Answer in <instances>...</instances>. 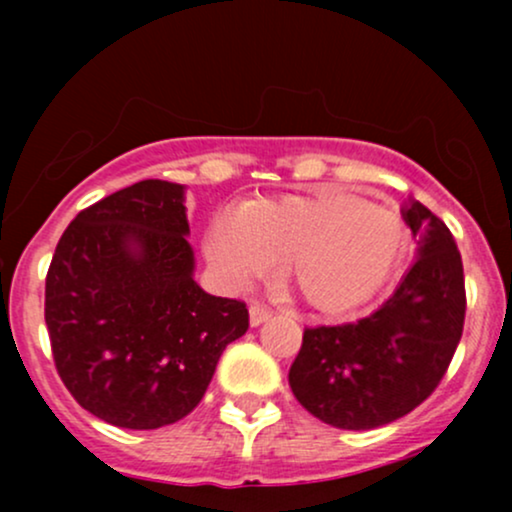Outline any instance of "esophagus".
<instances>
[{
	"label": "esophagus",
	"mask_w": 512,
	"mask_h": 512,
	"mask_svg": "<svg viewBox=\"0 0 512 512\" xmlns=\"http://www.w3.org/2000/svg\"><path fill=\"white\" fill-rule=\"evenodd\" d=\"M269 317H272V310L269 308H264V305H260V303L250 305V325L252 327L262 325V322H267Z\"/></svg>",
	"instance_id": "34e87169"
}]
</instances>
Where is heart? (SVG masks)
<instances>
[{
    "label": "heart",
    "instance_id": "obj_1",
    "mask_svg": "<svg viewBox=\"0 0 512 512\" xmlns=\"http://www.w3.org/2000/svg\"><path fill=\"white\" fill-rule=\"evenodd\" d=\"M209 260L243 286L286 264L305 303L339 315L366 303L407 250V228L395 211L342 187L286 195L219 214L204 238Z\"/></svg>",
    "mask_w": 512,
    "mask_h": 512
}]
</instances>
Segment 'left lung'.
I'll return each instance as SVG.
<instances>
[{
    "label": "left lung",
    "instance_id": "left-lung-1",
    "mask_svg": "<svg viewBox=\"0 0 512 512\" xmlns=\"http://www.w3.org/2000/svg\"><path fill=\"white\" fill-rule=\"evenodd\" d=\"M404 221L419 255L375 313L305 327L289 370L298 402L325 424L368 431L402 419L436 390L464 327V272L450 228L411 199Z\"/></svg>",
    "mask_w": 512,
    "mask_h": 512
}]
</instances>
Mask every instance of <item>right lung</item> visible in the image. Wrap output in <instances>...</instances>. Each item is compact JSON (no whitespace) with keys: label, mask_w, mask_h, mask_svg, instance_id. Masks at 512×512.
I'll use <instances>...</instances> for the list:
<instances>
[{"label":"right lung","mask_w":512,"mask_h":512,"mask_svg":"<svg viewBox=\"0 0 512 512\" xmlns=\"http://www.w3.org/2000/svg\"><path fill=\"white\" fill-rule=\"evenodd\" d=\"M185 187L142 180L79 211L52 255L45 325L64 387L132 431L175 424L202 402L243 301L197 286Z\"/></svg>","instance_id":"right-lung-1"}]
</instances>
